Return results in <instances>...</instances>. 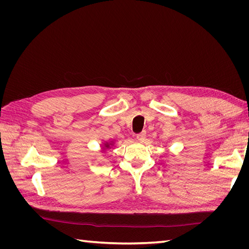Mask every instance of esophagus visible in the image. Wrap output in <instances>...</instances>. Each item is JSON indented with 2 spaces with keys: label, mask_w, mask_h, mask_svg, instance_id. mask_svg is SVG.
I'll return each mask as SVG.
<instances>
[{
  "label": "esophagus",
  "mask_w": 249,
  "mask_h": 249,
  "mask_svg": "<svg viewBox=\"0 0 249 249\" xmlns=\"http://www.w3.org/2000/svg\"><path fill=\"white\" fill-rule=\"evenodd\" d=\"M145 137H146V133H145V132H141V133L137 134V136H136V138H137L139 141H143V140L145 139Z\"/></svg>",
  "instance_id": "34e87169"
}]
</instances>
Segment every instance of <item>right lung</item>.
Listing matches in <instances>:
<instances>
[{
  "instance_id": "add662e5",
  "label": "right lung",
  "mask_w": 249,
  "mask_h": 249,
  "mask_svg": "<svg viewBox=\"0 0 249 249\" xmlns=\"http://www.w3.org/2000/svg\"><path fill=\"white\" fill-rule=\"evenodd\" d=\"M107 146H108V145H107Z\"/></svg>"
}]
</instances>
